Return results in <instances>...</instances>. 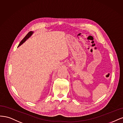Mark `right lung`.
Returning <instances> with one entry per match:
<instances>
[{"label": "right lung", "instance_id": "add662e5", "mask_svg": "<svg viewBox=\"0 0 123 123\" xmlns=\"http://www.w3.org/2000/svg\"><path fill=\"white\" fill-rule=\"evenodd\" d=\"M33 34V31H30V32H29L28 33V34H27L26 36H25V37L23 38L22 40V41L20 42V43H19V45H18V47H19L20 45H21L22 44H23V43H24L27 39L28 38H29L31 35H32V34Z\"/></svg>", "mask_w": 123, "mask_h": 123}]
</instances>
